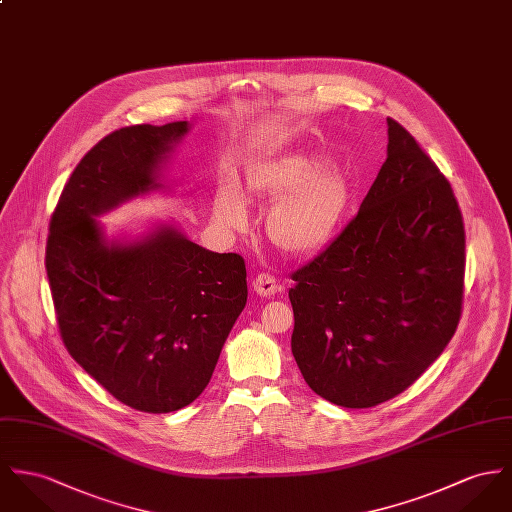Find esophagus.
Here are the masks:
<instances>
[{
    "label": "esophagus",
    "instance_id": "1",
    "mask_svg": "<svg viewBox=\"0 0 512 512\" xmlns=\"http://www.w3.org/2000/svg\"><path fill=\"white\" fill-rule=\"evenodd\" d=\"M253 290L261 298H271L278 292V282H276L275 276L261 273L253 278Z\"/></svg>",
    "mask_w": 512,
    "mask_h": 512
}]
</instances>
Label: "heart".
<instances>
[{"label": "heart", "instance_id": "obj_1", "mask_svg": "<svg viewBox=\"0 0 512 512\" xmlns=\"http://www.w3.org/2000/svg\"><path fill=\"white\" fill-rule=\"evenodd\" d=\"M245 193L275 200L267 212V234L280 251L306 257L321 251L335 234L351 197L343 167L312 150H290L255 161L245 171ZM214 218L226 230H245L247 204L234 181L214 198Z\"/></svg>", "mask_w": 512, "mask_h": 512}]
</instances>
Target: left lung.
Here are the masks:
<instances>
[{
    "label": "left lung",
    "instance_id": "1",
    "mask_svg": "<svg viewBox=\"0 0 512 512\" xmlns=\"http://www.w3.org/2000/svg\"><path fill=\"white\" fill-rule=\"evenodd\" d=\"M464 267L450 183L388 118V158L358 214L292 275V354L306 384L351 409L407 390L458 327Z\"/></svg>",
    "mask_w": 512,
    "mask_h": 512
}]
</instances>
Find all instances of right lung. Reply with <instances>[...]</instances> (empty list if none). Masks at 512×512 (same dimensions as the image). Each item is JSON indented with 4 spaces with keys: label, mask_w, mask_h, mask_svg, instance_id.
I'll return each instance as SVG.
<instances>
[{
    "label": "right lung",
    "mask_w": 512,
    "mask_h": 512,
    "mask_svg": "<svg viewBox=\"0 0 512 512\" xmlns=\"http://www.w3.org/2000/svg\"><path fill=\"white\" fill-rule=\"evenodd\" d=\"M187 120L126 126L93 146L50 220L46 275L68 353L120 403L171 413L208 386L247 302L245 263L191 241L175 222L107 236L97 220L152 193Z\"/></svg>",
    "instance_id": "obj_1"
}]
</instances>
